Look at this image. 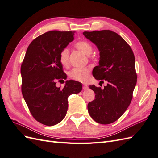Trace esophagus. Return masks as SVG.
<instances>
[{"mask_svg":"<svg viewBox=\"0 0 158 158\" xmlns=\"http://www.w3.org/2000/svg\"><path fill=\"white\" fill-rule=\"evenodd\" d=\"M82 88H83V89H84V90H86V89H88V86L87 85L84 84V85H83V86H82Z\"/></svg>","mask_w":158,"mask_h":158,"instance_id":"1","label":"esophagus"}]
</instances>
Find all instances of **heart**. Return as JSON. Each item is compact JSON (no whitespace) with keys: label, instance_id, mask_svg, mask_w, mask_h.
I'll use <instances>...</instances> for the list:
<instances>
[{"label":"heart","instance_id":"heart-1","mask_svg":"<svg viewBox=\"0 0 158 158\" xmlns=\"http://www.w3.org/2000/svg\"><path fill=\"white\" fill-rule=\"evenodd\" d=\"M75 47L86 55H89L92 51V47L89 43L85 41H79L75 44ZM70 51L68 47L62 49L60 52L59 59L60 63L66 66L69 63ZM90 70L88 68H74L69 73V77L76 81L85 82L89 79Z\"/></svg>","mask_w":158,"mask_h":158}]
</instances>
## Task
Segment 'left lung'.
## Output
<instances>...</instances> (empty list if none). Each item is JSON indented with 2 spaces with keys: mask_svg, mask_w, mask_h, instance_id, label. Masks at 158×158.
<instances>
[{
  "mask_svg": "<svg viewBox=\"0 0 158 158\" xmlns=\"http://www.w3.org/2000/svg\"><path fill=\"white\" fill-rule=\"evenodd\" d=\"M83 34L99 51V65L93 70L94 77L107 82L103 89L94 85L89 86L95 95L88 104V113L95 122L108 125L118 120L132 101L137 81L135 55L130 45L115 32L106 30Z\"/></svg>",
  "mask_w": 158,
  "mask_h": 158,
  "instance_id": "obj_1",
  "label": "left lung"
}]
</instances>
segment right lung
<instances>
[{
	"mask_svg": "<svg viewBox=\"0 0 158 158\" xmlns=\"http://www.w3.org/2000/svg\"><path fill=\"white\" fill-rule=\"evenodd\" d=\"M74 33L54 30L38 36L28 46L22 63L23 97L33 118L43 125L59 123L67 112L69 95L82 89L74 80H66L62 89L56 86V81L66 78L59 55L74 40Z\"/></svg>",
	"mask_w": 158,
	"mask_h": 158,
	"instance_id": "1",
	"label": "right lung"
}]
</instances>
